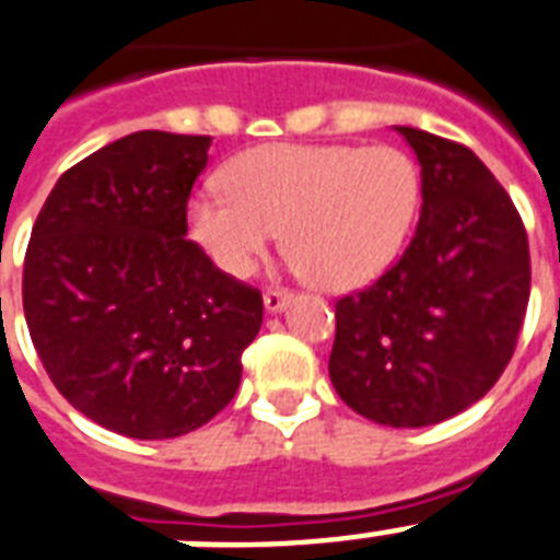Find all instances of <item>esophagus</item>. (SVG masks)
<instances>
[{"instance_id":"1","label":"esophagus","mask_w":560,"mask_h":560,"mask_svg":"<svg viewBox=\"0 0 560 560\" xmlns=\"http://www.w3.org/2000/svg\"><path fill=\"white\" fill-rule=\"evenodd\" d=\"M290 299H293V290H287V287H267L265 290V307L270 313H281L290 304Z\"/></svg>"}]
</instances>
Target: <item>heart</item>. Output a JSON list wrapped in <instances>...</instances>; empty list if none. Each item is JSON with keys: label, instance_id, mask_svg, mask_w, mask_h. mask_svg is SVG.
Returning a JSON list of instances; mask_svg holds the SVG:
<instances>
[{"label": "heart", "instance_id": "obj_1", "mask_svg": "<svg viewBox=\"0 0 560 560\" xmlns=\"http://www.w3.org/2000/svg\"><path fill=\"white\" fill-rule=\"evenodd\" d=\"M224 188L188 206L199 247L231 276H250L284 228L290 261L327 290L386 270L420 208V168L395 145L270 143L236 154Z\"/></svg>", "mask_w": 560, "mask_h": 560}]
</instances>
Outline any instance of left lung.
<instances>
[{"label":"left lung","instance_id":"8db88e82","mask_svg":"<svg viewBox=\"0 0 560 560\" xmlns=\"http://www.w3.org/2000/svg\"><path fill=\"white\" fill-rule=\"evenodd\" d=\"M422 165V211L400 259L335 301L329 377L352 411L422 428L488 395L529 301L524 222L468 145L397 126Z\"/></svg>","mask_w":560,"mask_h":560}]
</instances>
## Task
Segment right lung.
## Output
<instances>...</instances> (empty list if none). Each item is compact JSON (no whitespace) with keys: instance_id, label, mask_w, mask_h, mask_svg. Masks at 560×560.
<instances>
[{"instance_id":"1","label":"right lung","mask_w":560,"mask_h":560,"mask_svg":"<svg viewBox=\"0 0 560 560\" xmlns=\"http://www.w3.org/2000/svg\"><path fill=\"white\" fill-rule=\"evenodd\" d=\"M208 135L135 132L58 177L24 253L22 304L65 400L135 440L197 431L233 400L261 293L188 233Z\"/></svg>"}]
</instances>
